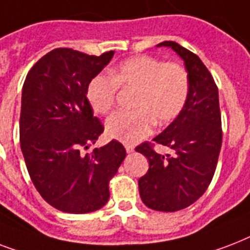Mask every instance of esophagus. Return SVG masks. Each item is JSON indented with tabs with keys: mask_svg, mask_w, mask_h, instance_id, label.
Here are the masks:
<instances>
[{
	"mask_svg": "<svg viewBox=\"0 0 250 250\" xmlns=\"http://www.w3.org/2000/svg\"><path fill=\"white\" fill-rule=\"evenodd\" d=\"M125 152L128 153V154H131V153L135 152V146H133V145L127 144V145H125Z\"/></svg>",
	"mask_w": 250,
	"mask_h": 250,
	"instance_id": "1",
	"label": "esophagus"
}]
</instances>
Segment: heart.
Masks as SVG:
<instances>
[{
  "instance_id": "obj_1",
  "label": "heart",
  "mask_w": 250,
  "mask_h": 250,
  "mask_svg": "<svg viewBox=\"0 0 250 250\" xmlns=\"http://www.w3.org/2000/svg\"><path fill=\"white\" fill-rule=\"evenodd\" d=\"M118 88L135 89L131 111H117L106 121L111 139L132 144L148 136L153 123L164 125L182 113L189 94V76L182 64L164 63L150 56L132 57L111 71L90 80L86 98L98 114L109 113L115 104Z\"/></svg>"
}]
</instances>
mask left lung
<instances>
[{
    "label": "left lung",
    "mask_w": 250,
    "mask_h": 250,
    "mask_svg": "<svg viewBox=\"0 0 250 250\" xmlns=\"http://www.w3.org/2000/svg\"><path fill=\"white\" fill-rule=\"evenodd\" d=\"M157 46L171 48L184 61L189 94L182 113L153 139L174 154H160L150 143L136 148L149 161L148 172L139 179V190L150 209L178 211L205 193L215 172L222 146L219 97L213 76L194 53L174 41Z\"/></svg>",
    "instance_id": "left-lung-1"
}]
</instances>
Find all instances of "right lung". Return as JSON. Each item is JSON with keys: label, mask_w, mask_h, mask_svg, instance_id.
Listing matches in <instances>:
<instances>
[{"label": "right lung", "mask_w": 250, "mask_h": 250, "mask_svg": "<svg viewBox=\"0 0 250 250\" xmlns=\"http://www.w3.org/2000/svg\"><path fill=\"white\" fill-rule=\"evenodd\" d=\"M114 56L54 49L33 64L21 90V149L33 186L53 208L72 214L101 209L125 157L117 140L84 153L104 132L86 88Z\"/></svg>", "instance_id": "1"}]
</instances>
